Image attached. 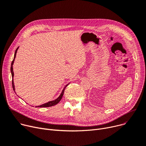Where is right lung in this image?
I'll list each match as a JSON object with an SVG mask.
<instances>
[{"mask_svg":"<svg viewBox=\"0 0 146 146\" xmlns=\"http://www.w3.org/2000/svg\"><path fill=\"white\" fill-rule=\"evenodd\" d=\"M19 47L16 48V50H15V55H14V59L12 62V64H11V73H12V87H13V89L14 91H15V85H14V83H13V76H14V73H13V63H14V61H15V59L16 57V53H17V50L18 49ZM69 84H67V85H66V86L64 87L63 90H62L60 95L58 97V98L56 99V100H54L53 101H50V102H48L46 103H44L43 104H42V105H40V106H36V108H48V107H51V106H54L56 104H57L58 103H59L62 98V97L63 96V94H64V90L66 89V87L69 85Z\"/></svg>","mask_w":146,"mask_h":146,"instance_id":"right-lung-1","label":"right lung"}]
</instances>
